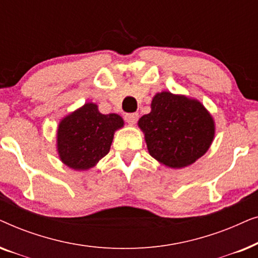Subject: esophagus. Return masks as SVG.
I'll list each match as a JSON object with an SVG mask.
<instances>
[{
	"label": "esophagus",
	"instance_id": "1",
	"mask_svg": "<svg viewBox=\"0 0 258 258\" xmlns=\"http://www.w3.org/2000/svg\"><path fill=\"white\" fill-rule=\"evenodd\" d=\"M124 118L129 124H135L137 119H139V114H126Z\"/></svg>",
	"mask_w": 258,
	"mask_h": 258
}]
</instances>
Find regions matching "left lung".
Wrapping results in <instances>:
<instances>
[{
	"instance_id": "obj_1",
	"label": "left lung",
	"mask_w": 258,
	"mask_h": 258,
	"mask_svg": "<svg viewBox=\"0 0 258 258\" xmlns=\"http://www.w3.org/2000/svg\"><path fill=\"white\" fill-rule=\"evenodd\" d=\"M150 108L137 125L157 162L167 168H185L209 150L216 125L199 100L164 90L155 95Z\"/></svg>"
}]
</instances>
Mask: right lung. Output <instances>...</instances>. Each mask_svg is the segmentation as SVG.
<instances>
[{
  "mask_svg": "<svg viewBox=\"0 0 258 258\" xmlns=\"http://www.w3.org/2000/svg\"><path fill=\"white\" fill-rule=\"evenodd\" d=\"M124 126L117 114H101L87 102L61 118L56 132V151L67 167L77 171L94 168L110 150L114 134Z\"/></svg>",
  "mask_w": 258,
  "mask_h": 258,
  "instance_id": "add662e5",
  "label": "right lung"
}]
</instances>
